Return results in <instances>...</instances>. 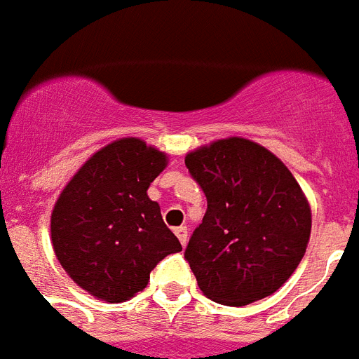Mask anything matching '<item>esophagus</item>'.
Wrapping results in <instances>:
<instances>
[{
  "instance_id": "34e87169",
  "label": "esophagus",
  "mask_w": 359,
  "mask_h": 359,
  "mask_svg": "<svg viewBox=\"0 0 359 359\" xmlns=\"http://www.w3.org/2000/svg\"><path fill=\"white\" fill-rule=\"evenodd\" d=\"M175 235L179 236L180 244L182 245L188 244V227H186V225H180V227H177V229H175Z\"/></svg>"
}]
</instances>
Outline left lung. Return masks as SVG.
<instances>
[{"label": "left lung", "mask_w": 359, "mask_h": 359, "mask_svg": "<svg viewBox=\"0 0 359 359\" xmlns=\"http://www.w3.org/2000/svg\"><path fill=\"white\" fill-rule=\"evenodd\" d=\"M207 212L184 259L203 294L225 306L266 298L306 253L311 210L285 163L244 137L219 140L184 160Z\"/></svg>", "instance_id": "left-lung-1"}]
</instances>
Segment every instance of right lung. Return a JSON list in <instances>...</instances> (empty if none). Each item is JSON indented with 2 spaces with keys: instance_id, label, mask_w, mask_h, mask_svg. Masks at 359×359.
<instances>
[{
  "instance_id": "right-lung-1",
  "label": "right lung",
  "mask_w": 359,
  "mask_h": 359,
  "mask_svg": "<svg viewBox=\"0 0 359 359\" xmlns=\"http://www.w3.org/2000/svg\"><path fill=\"white\" fill-rule=\"evenodd\" d=\"M165 154L124 137L93 154L59 196L52 242L61 266L100 300L124 302L147 287L163 257L182 251L147 188Z\"/></svg>"
}]
</instances>
